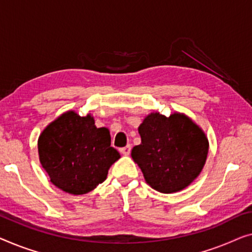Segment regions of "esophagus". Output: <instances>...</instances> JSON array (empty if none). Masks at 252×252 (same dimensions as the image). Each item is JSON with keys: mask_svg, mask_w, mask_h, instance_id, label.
I'll return each instance as SVG.
<instances>
[{"mask_svg": "<svg viewBox=\"0 0 252 252\" xmlns=\"http://www.w3.org/2000/svg\"><path fill=\"white\" fill-rule=\"evenodd\" d=\"M130 150H131V145H126V147L120 149V152H121V154H123V155H129Z\"/></svg>", "mask_w": 252, "mask_h": 252, "instance_id": "obj_1", "label": "esophagus"}]
</instances>
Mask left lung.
I'll use <instances>...</instances> for the list:
<instances>
[{
	"label": "left lung",
	"mask_w": 252,
	"mask_h": 252,
	"mask_svg": "<svg viewBox=\"0 0 252 252\" xmlns=\"http://www.w3.org/2000/svg\"><path fill=\"white\" fill-rule=\"evenodd\" d=\"M141 144L131 150L146 182L162 193L181 191L206 163L208 139L187 115L150 113L138 127Z\"/></svg>",
	"instance_id": "left-lung-1"
}]
</instances>
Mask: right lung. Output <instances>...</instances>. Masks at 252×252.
Listing matches in <instances>:
<instances>
[{"instance_id": "obj_1", "label": "right lung", "mask_w": 252, "mask_h": 252, "mask_svg": "<svg viewBox=\"0 0 252 252\" xmlns=\"http://www.w3.org/2000/svg\"><path fill=\"white\" fill-rule=\"evenodd\" d=\"M39 160L51 182L71 194H85L105 181L120 158L111 147L110 131L96 127L90 114L67 111L50 123L38 138Z\"/></svg>"}]
</instances>
